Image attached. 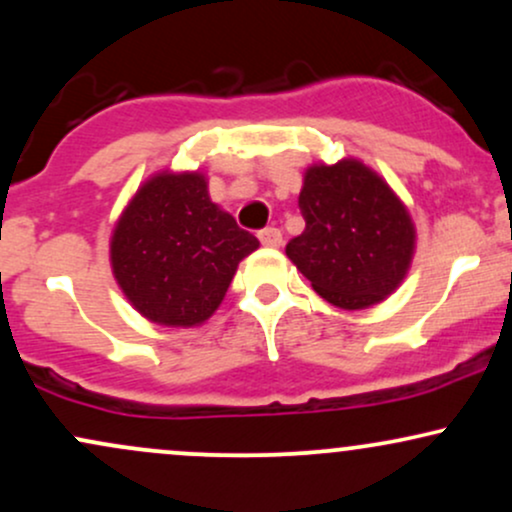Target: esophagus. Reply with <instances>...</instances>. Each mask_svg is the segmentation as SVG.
I'll return each mask as SVG.
<instances>
[{
    "label": "esophagus",
    "mask_w": 512,
    "mask_h": 512,
    "mask_svg": "<svg viewBox=\"0 0 512 512\" xmlns=\"http://www.w3.org/2000/svg\"><path fill=\"white\" fill-rule=\"evenodd\" d=\"M257 238H260V243L267 245V248H276V245H281V231L274 226H267L262 228V231H257Z\"/></svg>",
    "instance_id": "1"
}]
</instances>
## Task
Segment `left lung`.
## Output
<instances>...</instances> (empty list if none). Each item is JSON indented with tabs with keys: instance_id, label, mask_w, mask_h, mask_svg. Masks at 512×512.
I'll use <instances>...</instances> for the list:
<instances>
[{
	"instance_id": "left-lung-1",
	"label": "left lung",
	"mask_w": 512,
	"mask_h": 512,
	"mask_svg": "<svg viewBox=\"0 0 512 512\" xmlns=\"http://www.w3.org/2000/svg\"><path fill=\"white\" fill-rule=\"evenodd\" d=\"M298 207L305 231L289 240L286 255L322 298L358 310L397 289L414 252V226L373 170L358 161L310 168Z\"/></svg>"
}]
</instances>
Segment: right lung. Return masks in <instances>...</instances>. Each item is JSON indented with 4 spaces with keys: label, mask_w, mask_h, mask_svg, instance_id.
<instances>
[{
    "label": "right lung",
    "mask_w": 512,
    "mask_h": 512,
    "mask_svg": "<svg viewBox=\"0 0 512 512\" xmlns=\"http://www.w3.org/2000/svg\"><path fill=\"white\" fill-rule=\"evenodd\" d=\"M257 238L209 199L199 173L156 175L117 221L110 260L120 289L151 322L190 327L219 308Z\"/></svg>",
    "instance_id": "right-lung-1"
}]
</instances>
